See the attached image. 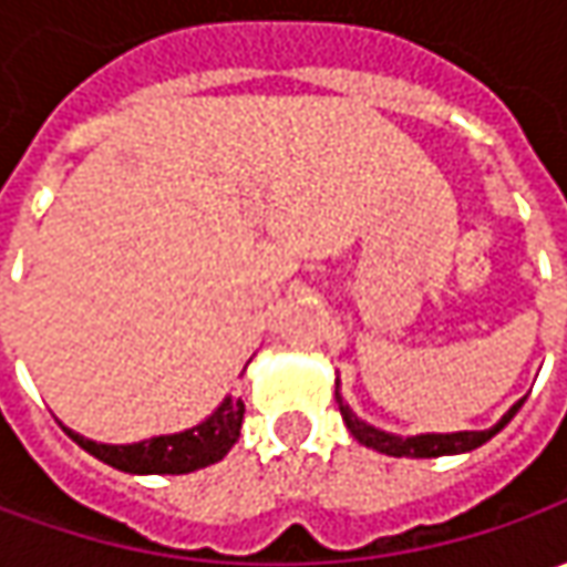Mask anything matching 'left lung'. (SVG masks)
<instances>
[{
    "mask_svg": "<svg viewBox=\"0 0 567 567\" xmlns=\"http://www.w3.org/2000/svg\"><path fill=\"white\" fill-rule=\"evenodd\" d=\"M338 406L343 423L350 429V435H353L360 445L372 447V451H379V454H388V457H447V454H467L473 447L486 445L492 435H498L505 425L512 423L514 413L524 406V401L514 403L512 410H508L498 423L492 425V429H483V432H420V435H394V432H384L379 425L365 423V420H360V416L353 413V406L340 398V391Z\"/></svg>",
    "mask_w": 567,
    "mask_h": 567,
    "instance_id": "obj_1",
    "label": "left lung"
}]
</instances>
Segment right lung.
<instances>
[{"label":"right lung","instance_id":"1","mask_svg":"<svg viewBox=\"0 0 567 567\" xmlns=\"http://www.w3.org/2000/svg\"><path fill=\"white\" fill-rule=\"evenodd\" d=\"M243 413H246V403L227 394L220 406L198 425L183 429V432L151 435V439L128 442V445H106V442L78 435L69 425H62V429L75 445L84 447L87 454H94L103 464L122 470V473H138V476L173 473V476H179V473H195V470L224 461L229 447L239 442Z\"/></svg>","mask_w":567,"mask_h":567}]
</instances>
